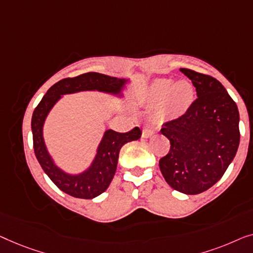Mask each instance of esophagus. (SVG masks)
<instances>
[{"label":"esophagus","instance_id":"1","mask_svg":"<svg viewBox=\"0 0 253 253\" xmlns=\"http://www.w3.org/2000/svg\"><path fill=\"white\" fill-rule=\"evenodd\" d=\"M154 134H155V130L149 126H145V127H143V129H142V136H143L144 138L151 137Z\"/></svg>","mask_w":253,"mask_h":253}]
</instances>
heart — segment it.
Segmentation results:
<instances>
[{
	"label": "heart",
	"instance_id": "1",
	"mask_svg": "<svg viewBox=\"0 0 253 253\" xmlns=\"http://www.w3.org/2000/svg\"><path fill=\"white\" fill-rule=\"evenodd\" d=\"M195 99L193 84L188 81L157 79L150 84L147 101L152 106L159 105V112L167 119H176L183 116Z\"/></svg>",
	"mask_w": 253,
	"mask_h": 253
}]
</instances>
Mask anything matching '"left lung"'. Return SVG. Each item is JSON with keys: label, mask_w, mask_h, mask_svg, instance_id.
<instances>
[{"label": "left lung", "mask_w": 253, "mask_h": 253, "mask_svg": "<svg viewBox=\"0 0 253 253\" xmlns=\"http://www.w3.org/2000/svg\"><path fill=\"white\" fill-rule=\"evenodd\" d=\"M196 87L197 99L161 133L170 149L159 161L164 179L186 195L208 190L221 179L240 144V113L226 88L214 78L180 69Z\"/></svg>", "instance_id": "left-lung-1"}]
</instances>
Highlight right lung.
I'll return each mask as SVG.
<instances>
[{"mask_svg": "<svg viewBox=\"0 0 253 253\" xmlns=\"http://www.w3.org/2000/svg\"><path fill=\"white\" fill-rule=\"evenodd\" d=\"M127 83L128 79H119L96 72H88L76 78H66L49 88L47 94L35 108L31 124L35 156L42 169L52 182L70 196L91 199L104 193L115 176L120 149L127 142L138 140L142 131L138 127L133 128L127 133H118L112 129L105 130L90 166L84 172L71 174L56 165L45 147L43 125L48 113L59 101L62 95L97 90L122 97V91Z\"/></svg>", "mask_w": 253, "mask_h": 253, "instance_id": "right-lung-1", "label": "right lung"}]
</instances>
